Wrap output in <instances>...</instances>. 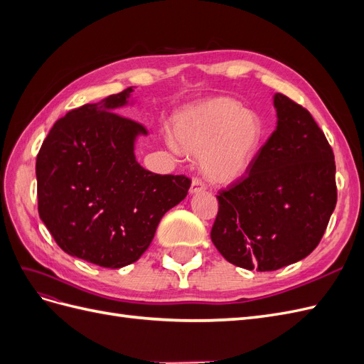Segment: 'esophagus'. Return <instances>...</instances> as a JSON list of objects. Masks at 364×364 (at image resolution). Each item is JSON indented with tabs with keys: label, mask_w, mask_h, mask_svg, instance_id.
Here are the masks:
<instances>
[{
	"label": "esophagus",
	"mask_w": 364,
	"mask_h": 364,
	"mask_svg": "<svg viewBox=\"0 0 364 364\" xmlns=\"http://www.w3.org/2000/svg\"><path fill=\"white\" fill-rule=\"evenodd\" d=\"M205 190H206V185H205L200 179H193V182H191V188H190V193H191V194L203 193Z\"/></svg>",
	"instance_id": "esophagus-1"
}]
</instances>
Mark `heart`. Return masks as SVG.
Here are the masks:
<instances>
[{"label": "heart", "mask_w": 364, "mask_h": 364, "mask_svg": "<svg viewBox=\"0 0 364 364\" xmlns=\"http://www.w3.org/2000/svg\"><path fill=\"white\" fill-rule=\"evenodd\" d=\"M264 136L261 118L228 97L185 109L174 121L171 147L200 156L205 178L217 185L240 181L250 170Z\"/></svg>", "instance_id": "1"}]
</instances>
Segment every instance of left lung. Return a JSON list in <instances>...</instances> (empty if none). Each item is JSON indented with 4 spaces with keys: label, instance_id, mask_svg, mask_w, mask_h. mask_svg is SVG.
<instances>
[{
    "label": "left lung",
    "instance_id": "8db88e82",
    "mask_svg": "<svg viewBox=\"0 0 364 364\" xmlns=\"http://www.w3.org/2000/svg\"><path fill=\"white\" fill-rule=\"evenodd\" d=\"M277 129L250 170L218 196L211 240L246 270L272 272L316 249L337 203L331 146L311 114L279 92Z\"/></svg>",
    "mask_w": 364,
    "mask_h": 364
}]
</instances>
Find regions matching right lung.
<instances>
[{
	"label": "right lung",
	"mask_w": 364,
	"mask_h": 364,
	"mask_svg": "<svg viewBox=\"0 0 364 364\" xmlns=\"http://www.w3.org/2000/svg\"><path fill=\"white\" fill-rule=\"evenodd\" d=\"M134 87L85 105L54 123L36 159L39 217L59 247L119 269L147 250L164 214L188 194L185 176L156 174L135 156L147 130L114 111Z\"/></svg>",
	"instance_id": "1"
}]
</instances>
